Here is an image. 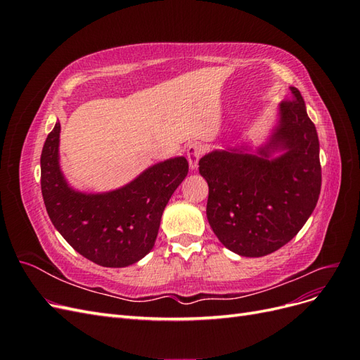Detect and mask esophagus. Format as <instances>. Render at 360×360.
<instances>
[{"label":"esophagus","instance_id":"34e87169","mask_svg":"<svg viewBox=\"0 0 360 360\" xmlns=\"http://www.w3.org/2000/svg\"><path fill=\"white\" fill-rule=\"evenodd\" d=\"M202 155V147L198 143H192L188 147V160H189V168L195 171L198 168V160Z\"/></svg>","mask_w":360,"mask_h":360}]
</instances>
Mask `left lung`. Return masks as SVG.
I'll use <instances>...</instances> for the list:
<instances>
[{"label": "left lung", "mask_w": 360, "mask_h": 360, "mask_svg": "<svg viewBox=\"0 0 360 360\" xmlns=\"http://www.w3.org/2000/svg\"><path fill=\"white\" fill-rule=\"evenodd\" d=\"M281 102L266 139L226 146L200 159L209 184L207 219L219 242L242 257H264L287 245L317 205L320 143L296 86Z\"/></svg>", "instance_id": "obj_1"}]
</instances>
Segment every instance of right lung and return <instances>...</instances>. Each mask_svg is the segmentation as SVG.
Wrapping results in <instances>:
<instances>
[{"instance_id": "right-lung-1", "label": "right lung", "mask_w": 360, "mask_h": 360, "mask_svg": "<svg viewBox=\"0 0 360 360\" xmlns=\"http://www.w3.org/2000/svg\"><path fill=\"white\" fill-rule=\"evenodd\" d=\"M60 122L41 150V195L51 222L76 252L103 267H127L155 246L162 213L188 176L184 156L153 163L117 189L72 188L60 165Z\"/></svg>"}]
</instances>
